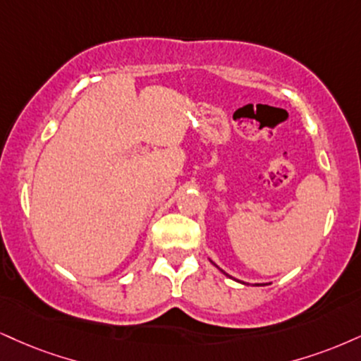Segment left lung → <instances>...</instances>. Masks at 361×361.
<instances>
[{"label": "left lung", "instance_id": "8db88e82", "mask_svg": "<svg viewBox=\"0 0 361 361\" xmlns=\"http://www.w3.org/2000/svg\"><path fill=\"white\" fill-rule=\"evenodd\" d=\"M216 267H219V266H216ZM220 269V267H219ZM220 271H222V269H220ZM224 272V271H222ZM224 274H225V272H224ZM225 276H228V274H225ZM238 282H240V281H238ZM242 284H244V282H242ZM255 286H266V284H255Z\"/></svg>", "mask_w": 361, "mask_h": 361}]
</instances>
